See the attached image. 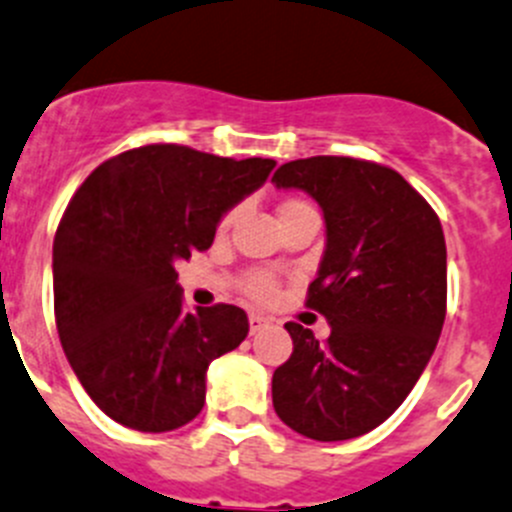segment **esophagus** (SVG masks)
Here are the masks:
<instances>
[{
	"instance_id": "obj_1",
	"label": "esophagus",
	"mask_w": 512,
	"mask_h": 512,
	"mask_svg": "<svg viewBox=\"0 0 512 512\" xmlns=\"http://www.w3.org/2000/svg\"><path fill=\"white\" fill-rule=\"evenodd\" d=\"M247 320H250L252 335H255V332H262L265 327H270V320H267V317H262V315H257V312H250V317H247Z\"/></svg>"
}]
</instances>
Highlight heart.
I'll return each mask as SVG.
<instances>
[{"instance_id": "obj_1", "label": "heart", "mask_w": 512, "mask_h": 512, "mask_svg": "<svg viewBox=\"0 0 512 512\" xmlns=\"http://www.w3.org/2000/svg\"><path fill=\"white\" fill-rule=\"evenodd\" d=\"M307 210H315L310 200H305V197H287V200H282L280 205V217L295 215V212H307ZM235 215H237L235 207L227 210L220 220V230H227V227L232 225V220H235ZM277 287H280V280H277V275L272 270H250L245 277H242V290H245L255 302L272 300Z\"/></svg>"}]
</instances>
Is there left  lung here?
Instances as JSON below:
<instances>
[{"label": "left lung", "mask_w": 512, "mask_h": 512, "mask_svg": "<svg viewBox=\"0 0 512 512\" xmlns=\"http://www.w3.org/2000/svg\"><path fill=\"white\" fill-rule=\"evenodd\" d=\"M277 187L322 207L327 245L305 305L327 317L325 342L287 322L290 360L272 405L305 438L350 440L403 405L423 375L448 310V252L438 215L400 172L355 157L285 162Z\"/></svg>", "instance_id": "1"}]
</instances>
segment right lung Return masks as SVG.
<instances>
[{"label":"right lung","instance_id":"obj_1","mask_svg":"<svg viewBox=\"0 0 512 512\" xmlns=\"http://www.w3.org/2000/svg\"><path fill=\"white\" fill-rule=\"evenodd\" d=\"M275 160L145 145L97 167L54 235V320L64 355L102 413L142 433L197 418L205 372L250 322L235 305L187 312L175 262L215 240L220 217Z\"/></svg>","mask_w":512,"mask_h":512}]
</instances>
